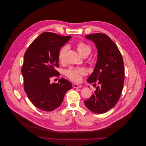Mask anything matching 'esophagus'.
<instances>
[{
	"mask_svg": "<svg viewBox=\"0 0 146 146\" xmlns=\"http://www.w3.org/2000/svg\"><path fill=\"white\" fill-rule=\"evenodd\" d=\"M72 86H73V87L74 88H80L82 87L80 85L76 84H73Z\"/></svg>",
	"mask_w": 146,
	"mask_h": 146,
	"instance_id": "esophagus-1",
	"label": "esophagus"
}]
</instances>
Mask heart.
<instances>
[{"label": "heart", "instance_id": "obj_1", "mask_svg": "<svg viewBox=\"0 0 146 146\" xmlns=\"http://www.w3.org/2000/svg\"><path fill=\"white\" fill-rule=\"evenodd\" d=\"M76 48L79 54L83 57L84 56L89 55L91 51L90 46L84 42H80L76 44ZM68 50V48L67 46H64L61 48L58 52V60L60 62H63L64 60L65 56ZM66 76H67L70 80L74 82H79L82 76L86 74L85 70L83 68H70L67 70L65 72Z\"/></svg>", "mask_w": 146, "mask_h": 146}]
</instances>
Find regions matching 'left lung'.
<instances>
[{"mask_svg": "<svg viewBox=\"0 0 146 146\" xmlns=\"http://www.w3.org/2000/svg\"><path fill=\"white\" fill-rule=\"evenodd\" d=\"M85 37L95 42L98 55L94 71L87 80L95 84L96 90L84 103L91 111L102 114L113 108L120 97L125 76L123 59L116 44L107 35L95 33Z\"/></svg>", "mask_w": 146, "mask_h": 146, "instance_id": "8db88e82", "label": "left lung"}]
</instances>
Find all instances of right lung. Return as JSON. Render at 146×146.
<instances>
[{
    "label": "right lung",
    "instance_id": "right-lung-1",
    "mask_svg": "<svg viewBox=\"0 0 146 146\" xmlns=\"http://www.w3.org/2000/svg\"><path fill=\"white\" fill-rule=\"evenodd\" d=\"M70 36L44 32L32 42L24 55L22 67L23 87L33 104L43 111H52L62 102L64 95L72 88V83L61 78L58 83H50V78L60 74L58 52Z\"/></svg>",
    "mask_w": 146,
    "mask_h": 146
}]
</instances>
